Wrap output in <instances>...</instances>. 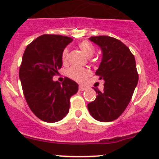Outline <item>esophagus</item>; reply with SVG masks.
<instances>
[{
  "instance_id": "34e87169",
  "label": "esophagus",
  "mask_w": 159,
  "mask_h": 159,
  "mask_svg": "<svg viewBox=\"0 0 159 159\" xmlns=\"http://www.w3.org/2000/svg\"><path fill=\"white\" fill-rule=\"evenodd\" d=\"M78 89H79V91H84V90L86 89V88L84 87V86L83 85H79V87H78Z\"/></svg>"
}]
</instances>
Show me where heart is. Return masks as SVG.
Wrapping results in <instances>:
<instances>
[{
    "label": "heart",
    "mask_w": 159,
    "mask_h": 159,
    "mask_svg": "<svg viewBox=\"0 0 159 159\" xmlns=\"http://www.w3.org/2000/svg\"><path fill=\"white\" fill-rule=\"evenodd\" d=\"M78 46L87 57H90L94 54V47L90 44L89 41H82V42L79 43ZM68 54H69V50L68 48H65L62 52V60L65 63L68 61ZM67 75H68V78L77 81V82H83L90 75V71L87 68L78 66H71L67 70Z\"/></svg>",
    "instance_id": "heart-1"
}]
</instances>
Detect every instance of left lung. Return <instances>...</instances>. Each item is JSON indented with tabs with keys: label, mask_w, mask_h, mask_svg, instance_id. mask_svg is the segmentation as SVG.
Returning <instances> with one entry per match:
<instances>
[{
	"label": "left lung",
	"mask_w": 159,
	"mask_h": 159,
	"mask_svg": "<svg viewBox=\"0 0 159 159\" xmlns=\"http://www.w3.org/2000/svg\"><path fill=\"white\" fill-rule=\"evenodd\" d=\"M89 40L102 49V62L95 74L105 84L103 91L94 89L98 95L88 108L94 119L109 122L124 112L137 86L135 59L129 48L116 38L95 36Z\"/></svg>",
	"instance_id": "left-lung-1"
}]
</instances>
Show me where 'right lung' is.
<instances>
[{
    "label": "right lung",
    "mask_w": 159,
    "mask_h": 159,
    "mask_svg": "<svg viewBox=\"0 0 159 159\" xmlns=\"http://www.w3.org/2000/svg\"><path fill=\"white\" fill-rule=\"evenodd\" d=\"M73 41L69 37L43 34L27 46L19 70V78L28 106L46 122H56L68 113L70 98L78 91V84L65 78L53 81L62 66V52Z\"/></svg>",
    "instance_id": "1"
}]
</instances>
